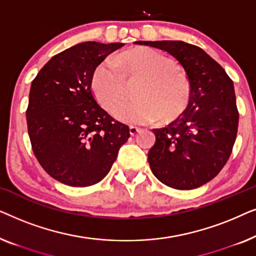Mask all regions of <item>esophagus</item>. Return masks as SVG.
I'll return each instance as SVG.
<instances>
[{
    "mask_svg": "<svg viewBox=\"0 0 256 256\" xmlns=\"http://www.w3.org/2000/svg\"><path fill=\"white\" fill-rule=\"evenodd\" d=\"M140 130H141V129L138 128V127H130V128H129V132H130L132 136L138 135V132H140Z\"/></svg>",
    "mask_w": 256,
    "mask_h": 256,
    "instance_id": "1",
    "label": "esophagus"
}]
</instances>
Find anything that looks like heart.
Masks as SVG:
<instances>
[{
  "mask_svg": "<svg viewBox=\"0 0 256 256\" xmlns=\"http://www.w3.org/2000/svg\"><path fill=\"white\" fill-rule=\"evenodd\" d=\"M136 86L134 103L122 108L128 88ZM93 96L108 113L124 124L136 126L177 118L186 110L191 82L172 59L149 48H136L99 65L90 82Z\"/></svg>",
  "mask_w": 256,
  "mask_h": 256,
  "instance_id": "b5f03b06",
  "label": "heart"
}]
</instances>
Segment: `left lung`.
I'll return each instance as SVG.
<instances>
[{"instance_id": "left-lung-1", "label": "left lung", "mask_w": 256, "mask_h": 256, "mask_svg": "<svg viewBox=\"0 0 256 256\" xmlns=\"http://www.w3.org/2000/svg\"><path fill=\"white\" fill-rule=\"evenodd\" d=\"M177 59L191 82L186 110L164 128L152 129L148 152L152 174L177 190H192L213 180L228 160L236 138L239 112L233 82L200 48L182 40L135 42Z\"/></svg>"}]
</instances>
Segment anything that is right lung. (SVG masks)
Listing matches in <instances>:
<instances>
[{
	"label": "right lung",
	"mask_w": 256,
	"mask_h": 256,
	"mask_svg": "<svg viewBox=\"0 0 256 256\" xmlns=\"http://www.w3.org/2000/svg\"><path fill=\"white\" fill-rule=\"evenodd\" d=\"M124 43L85 42L56 54L32 80L28 132L42 168L76 188L99 183L110 172L129 127L115 121L93 96L96 68Z\"/></svg>",
	"instance_id": "obj_1"
}]
</instances>
